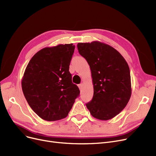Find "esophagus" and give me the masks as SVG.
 <instances>
[{
    "label": "esophagus",
    "instance_id": "34e87169",
    "mask_svg": "<svg viewBox=\"0 0 156 156\" xmlns=\"http://www.w3.org/2000/svg\"><path fill=\"white\" fill-rule=\"evenodd\" d=\"M78 87H79V89L81 90L82 89V87H83V84L82 83H81V84H80V85H78Z\"/></svg>",
    "mask_w": 156,
    "mask_h": 156
}]
</instances>
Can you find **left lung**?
Returning a JSON list of instances; mask_svg holds the SVG:
<instances>
[{
	"label": "left lung",
	"mask_w": 156,
	"mask_h": 156,
	"mask_svg": "<svg viewBox=\"0 0 156 156\" xmlns=\"http://www.w3.org/2000/svg\"><path fill=\"white\" fill-rule=\"evenodd\" d=\"M77 48L89 63L93 79V98L86 106L94 118L111 119L123 110L130 98L128 63L116 49L99 41L78 43Z\"/></svg>",
	"instance_id": "8db88e82"
}]
</instances>
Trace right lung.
<instances>
[{
    "label": "right lung",
    "mask_w": 156,
    "mask_h": 156,
    "mask_svg": "<svg viewBox=\"0 0 156 156\" xmlns=\"http://www.w3.org/2000/svg\"><path fill=\"white\" fill-rule=\"evenodd\" d=\"M74 48L73 44L44 48L31 58L25 69L23 93L33 111L44 120L66 118L79 96L69 71Z\"/></svg>",
    "instance_id": "1"
}]
</instances>
